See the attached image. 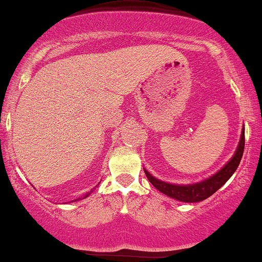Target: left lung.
<instances>
[{"label": "left lung", "mask_w": 262, "mask_h": 262, "mask_svg": "<svg viewBox=\"0 0 262 262\" xmlns=\"http://www.w3.org/2000/svg\"><path fill=\"white\" fill-rule=\"evenodd\" d=\"M244 144H245V130L243 128L242 137L239 141L238 148H236L234 156L230 158V161L227 163L224 167L213 174L212 177L207 178L206 180L200 181L196 184H190V185H175V184H169L165 181L158 180L153 175L149 174L146 169H143L146 173L147 179L152 184L156 189L169 196V198L178 200V201L183 202H200L204 200L208 199L211 195H213L220 187H222L224 184L228 181V179L234 174V171L238 168L239 163L242 161L243 152H244Z\"/></svg>", "instance_id": "8db88e82"}]
</instances>
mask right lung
Instances as JSON below:
<instances>
[{
  "label": "right lung",
  "mask_w": 262,
  "mask_h": 262,
  "mask_svg": "<svg viewBox=\"0 0 262 262\" xmlns=\"http://www.w3.org/2000/svg\"><path fill=\"white\" fill-rule=\"evenodd\" d=\"M88 195H89V193H88ZM88 195H85V196H84V198H87V196H88Z\"/></svg>",
  "instance_id": "add662e5"
}]
</instances>
